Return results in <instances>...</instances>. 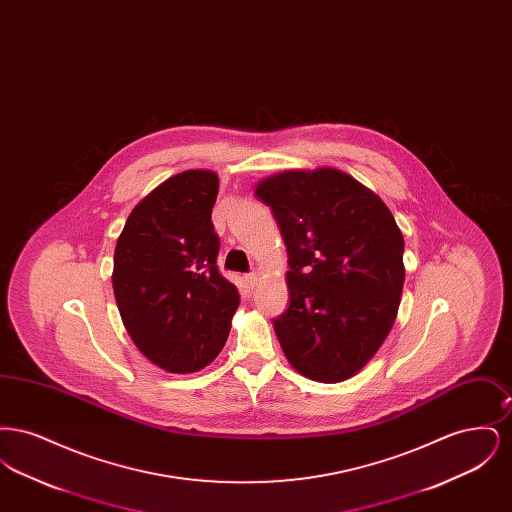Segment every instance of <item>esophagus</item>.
<instances>
[{"label": "esophagus", "mask_w": 512, "mask_h": 512, "mask_svg": "<svg viewBox=\"0 0 512 512\" xmlns=\"http://www.w3.org/2000/svg\"><path fill=\"white\" fill-rule=\"evenodd\" d=\"M245 284H247V288H251V290H253V288L259 284V272L255 270V272L247 274V276H245Z\"/></svg>", "instance_id": "esophagus-1"}]
</instances>
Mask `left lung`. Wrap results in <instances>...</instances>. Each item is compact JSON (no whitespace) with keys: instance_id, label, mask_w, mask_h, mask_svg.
<instances>
[{"instance_id":"left-lung-1","label":"left lung","mask_w":512,"mask_h":512,"mask_svg":"<svg viewBox=\"0 0 512 512\" xmlns=\"http://www.w3.org/2000/svg\"><path fill=\"white\" fill-rule=\"evenodd\" d=\"M288 247L290 307L274 320L288 363L336 384L378 353L397 318L403 234L386 203L353 176L322 167L257 182Z\"/></svg>"}]
</instances>
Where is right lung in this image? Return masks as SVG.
Here are the masks:
<instances>
[{
  "mask_svg": "<svg viewBox=\"0 0 512 512\" xmlns=\"http://www.w3.org/2000/svg\"><path fill=\"white\" fill-rule=\"evenodd\" d=\"M217 194V172L174 174L132 209L115 247L122 324L147 361L172 374L215 361L240 305L217 268Z\"/></svg>",
  "mask_w": 512,
  "mask_h": 512,
  "instance_id": "1",
  "label": "right lung"
}]
</instances>
